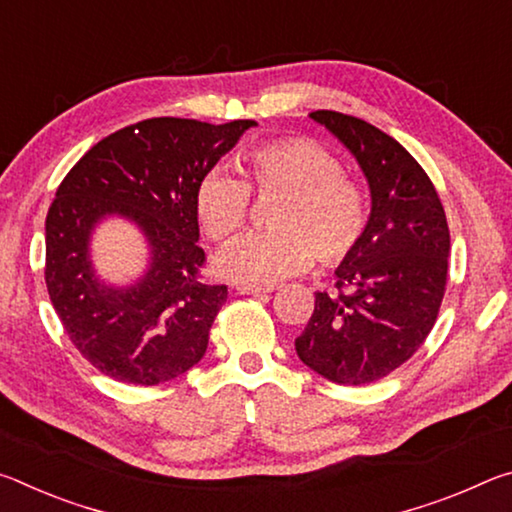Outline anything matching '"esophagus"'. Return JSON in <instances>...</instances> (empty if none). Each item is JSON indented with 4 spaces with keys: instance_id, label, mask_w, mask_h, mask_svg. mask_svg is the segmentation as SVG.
I'll use <instances>...</instances> for the list:
<instances>
[{
    "instance_id": "esophagus-1",
    "label": "esophagus",
    "mask_w": 512,
    "mask_h": 512,
    "mask_svg": "<svg viewBox=\"0 0 512 512\" xmlns=\"http://www.w3.org/2000/svg\"><path fill=\"white\" fill-rule=\"evenodd\" d=\"M237 291L241 296H262V293H271L275 287H248V284H239Z\"/></svg>"
}]
</instances>
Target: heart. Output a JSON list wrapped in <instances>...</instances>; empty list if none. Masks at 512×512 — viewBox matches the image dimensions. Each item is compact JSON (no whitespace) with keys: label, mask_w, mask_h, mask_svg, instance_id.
<instances>
[{"label":"heart","mask_w":512,"mask_h":512,"mask_svg":"<svg viewBox=\"0 0 512 512\" xmlns=\"http://www.w3.org/2000/svg\"><path fill=\"white\" fill-rule=\"evenodd\" d=\"M248 180L223 169L207 171L196 187V214L214 241L246 230L253 194L280 198L268 223L275 230L230 246L219 257L225 277L248 287H273L307 271L314 257L341 264L361 246L370 223V198L341 162L309 137H284L244 155Z\"/></svg>","instance_id":"heart-1"}]
</instances>
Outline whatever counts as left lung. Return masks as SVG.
Wrapping results in <instances>:
<instances>
[{
    "label": "left lung",
    "mask_w": 512,
    "mask_h": 512,
    "mask_svg": "<svg viewBox=\"0 0 512 512\" xmlns=\"http://www.w3.org/2000/svg\"><path fill=\"white\" fill-rule=\"evenodd\" d=\"M311 119L361 164L372 212L361 246L336 271V293H316L296 352L336 384H372L409 361L436 323L447 289V216L427 171L391 135L336 110H314Z\"/></svg>",
    "instance_id": "obj_1"
}]
</instances>
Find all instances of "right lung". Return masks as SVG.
<instances>
[{"label": "right lung", "instance_id": "obj_1", "mask_svg": "<svg viewBox=\"0 0 512 512\" xmlns=\"http://www.w3.org/2000/svg\"><path fill=\"white\" fill-rule=\"evenodd\" d=\"M250 126L137 121L94 144L60 183L45 228L47 291L69 341L103 375L155 386L203 359L228 287L203 273L196 187ZM106 213L128 215L150 237L152 268L135 288L108 290L91 273L87 239Z\"/></svg>", "mask_w": 512, "mask_h": 512}]
</instances>
